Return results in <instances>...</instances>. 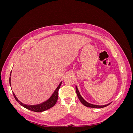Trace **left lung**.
I'll use <instances>...</instances> for the list:
<instances>
[{
  "mask_svg": "<svg viewBox=\"0 0 133 133\" xmlns=\"http://www.w3.org/2000/svg\"><path fill=\"white\" fill-rule=\"evenodd\" d=\"M75 88H76V94H77L78 95V97L79 99V100L80 101V102H81L84 105H85L87 107H89V108H104V107H107L110 104H107V105H93V104H90L89 103L87 102L85 100H84L82 96L80 95V92L78 89V88L77 87H75Z\"/></svg>",
  "mask_w": 133,
  "mask_h": 133,
  "instance_id": "1",
  "label": "left lung"
}]
</instances>
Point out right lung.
Instances as JSON below:
<instances>
[{"label": "right lung", "mask_w": 133, "mask_h": 133, "mask_svg": "<svg viewBox=\"0 0 133 133\" xmlns=\"http://www.w3.org/2000/svg\"><path fill=\"white\" fill-rule=\"evenodd\" d=\"M62 82H60L59 85H58L57 89H56V90L54 92V93L53 94V95H51V96L49 99L46 100V101H45V102H43L40 104H37V105H26V104H24L23 103L20 102L19 100L17 99V98L15 96L14 92H13V95L14 96L15 100H17V102L19 103L23 107H24L25 108L27 109H29L31 111H33L34 112H42V111H44L49 109L52 108L55 105V104H56V103H57V100H58V91H59L60 87L62 84ZM9 83H10V85H11L10 77L9 78Z\"/></svg>", "instance_id": "1"}]
</instances>
